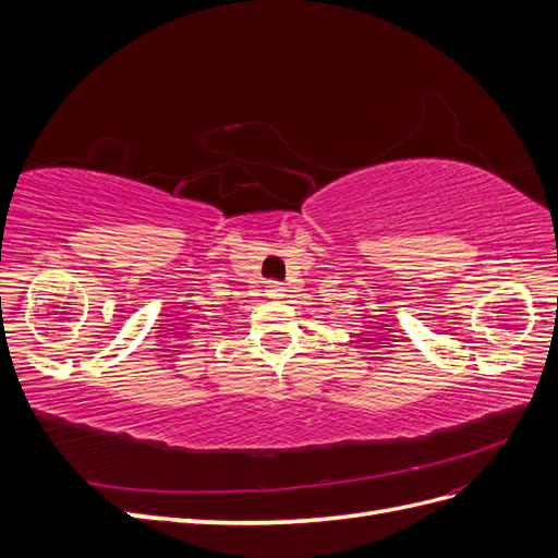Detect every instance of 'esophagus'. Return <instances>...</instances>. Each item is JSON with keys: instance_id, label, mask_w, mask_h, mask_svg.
I'll list each match as a JSON object with an SVG mask.
<instances>
[{"instance_id": "34e87169", "label": "esophagus", "mask_w": 558, "mask_h": 558, "mask_svg": "<svg viewBox=\"0 0 558 558\" xmlns=\"http://www.w3.org/2000/svg\"><path fill=\"white\" fill-rule=\"evenodd\" d=\"M283 293H286L283 283H279V281H267V286H265V295H267V298L279 300V298H283Z\"/></svg>"}]
</instances>
